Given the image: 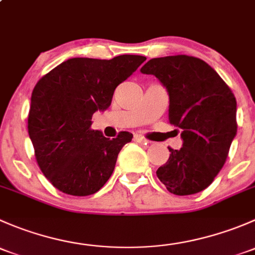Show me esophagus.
Returning a JSON list of instances; mask_svg holds the SVG:
<instances>
[{
    "label": "esophagus",
    "instance_id": "obj_1",
    "mask_svg": "<svg viewBox=\"0 0 255 255\" xmlns=\"http://www.w3.org/2000/svg\"><path fill=\"white\" fill-rule=\"evenodd\" d=\"M133 139H134L137 143H140V144L148 143V140H146L145 138L142 137V135H139V134H134V138H133Z\"/></svg>",
    "mask_w": 255,
    "mask_h": 255
}]
</instances>
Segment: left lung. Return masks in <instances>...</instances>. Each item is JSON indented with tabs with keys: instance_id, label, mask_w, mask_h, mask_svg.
I'll use <instances>...</instances> for the list:
<instances>
[{
	"instance_id": "1",
	"label": "left lung",
	"mask_w": 255,
	"mask_h": 255,
	"mask_svg": "<svg viewBox=\"0 0 255 255\" xmlns=\"http://www.w3.org/2000/svg\"><path fill=\"white\" fill-rule=\"evenodd\" d=\"M140 73L154 75L169 94V122L181 129L182 146L169 148L156 176L179 196L202 191L225 165L237 134V101L204 60L187 55L150 59Z\"/></svg>"
}]
</instances>
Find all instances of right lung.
<instances>
[{"label":"right lung","instance_id":"add662e5","mask_svg":"<svg viewBox=\"0 0 255 255\" xmlns=\"http://www.w3.org/2000/svg\"><path fill=\"white\" fill-rule=\"evenodd\" d=\"M145 59H68L37 82L28 133L40 170L64 194L92 195L112 175L118 153L133 134L121 132L117 138H106L101 130L91 129L92 115L109 109L116 87Z\"/></svg>","mask_w":255,"mask_h":255}]
</instances>
